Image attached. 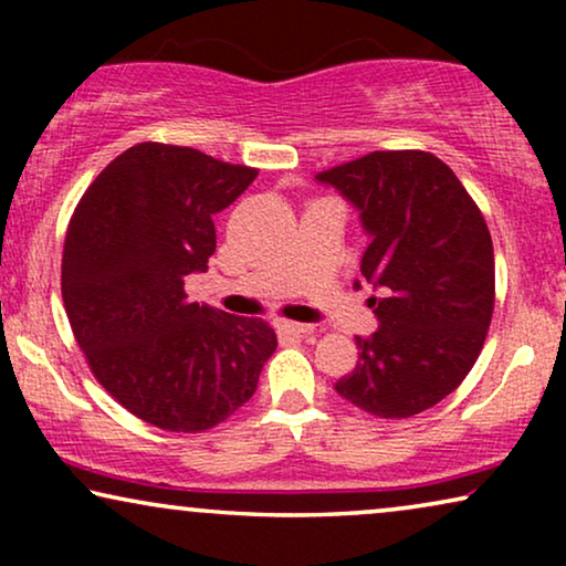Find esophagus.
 I'll use <instances>...</instances> for the list:
<instances>
[{"instance_id": "1", "label": "esophagus", "mask_w": 566, "mask_h": 566, "mask_svg": "<svg viewBox=\"0 0 566 566\" xmlns=\"http://www.w3.org/2000/svg\"><path fill=\"white\" fill-rule=\"evenodd\" d=\"M283 332H289V335H308V332H314L312 324H301V322H289L283 319L281 324H277Z\"/></svg>"}]
</instances>
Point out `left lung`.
<instances>
[{"mask_svg":"<svg viewBox=\"0 0 566 566\" xmlns=\"http://www.w3.org/2000/svg\"><path fill=\"white\" fill-rule=\"evenodd\" d=\"M316 180L360 211L370 237L360 273L381 291L370 298L378 332L358 337V366L335 389L384 420L420 415L455 391L484 347L494 312L484 216L453 169L420 149L370 151Z\"/></svg>","mask_w":566,"mask_h":566,"instance_id":"8db88e82","label":"left lung"}]
</instances>
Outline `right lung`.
<instances>
[{
	"label": "right lung",
	"instance_id": "right-lung-1",
	"mask_svg": "<svg viewBox=\"0 0 566 566\" xmlns=\"http://www.w3.org/2000/svg\"><path fill=\"white\" fill-rule=\"evenodd\" d=\"M258 169L190 146L144 142L99 172L76 203L61 260V296L92 376L138 420L203 432L252 399L275 353L268 322L188 301L185 277L208 270L213 213Z\"/></svg>",
	"mask_w": 566,
	"mask_h": 566
}]
</instances>
